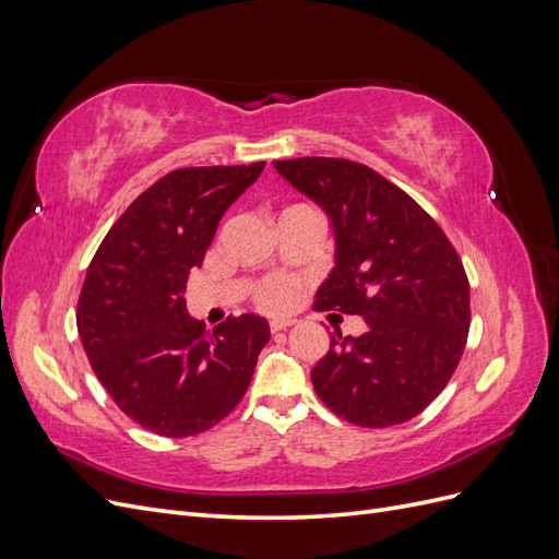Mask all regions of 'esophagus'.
Returning a JSON list of instances; mask_svg holds the SVG:
<instances>
[{"instance_id": "esophagus-1", "label": "esophagus", "mask_w": 559, "mask_h": 559, "mask_svg": "<svg viewBox=\"0 0 559 559\" xmlns=\"http://www.w3.org/2000/svg\"><path fill=\"white\" fill-rule=\"evenodd\" d=\"M294 324H296L294 319H273V321H270V331H273V333H280V331L292 329Z\"/></svg>"}]
</instances>
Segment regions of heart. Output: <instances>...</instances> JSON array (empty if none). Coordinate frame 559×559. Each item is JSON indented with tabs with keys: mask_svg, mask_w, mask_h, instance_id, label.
I'll return each mask as SVG.
<instances>
[{
	"mask_svg": "<svg viewBox=\"0 0 559 559\" xmlns=\"http://www.w3.org/2000/svg\"><path fill=\"white\" fill-rule=\"evenodd\" d=\"M294 298H296V286L292 280H284V277H270L261 282V286L257 289L259 306L270 312H282L286 308H292Z\"/></svg>",
	"mask_w": 559,
	"mask_h": 559,
	"instance_id": "obj_1",
	"label": "heart"
}]
</instances>
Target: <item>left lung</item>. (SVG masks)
I'll return each mask as SVG.
<instances>
[{"instance_id":"1","label":"left lung","mask_w":559,"mask_h":559,"mask_svg":"<svg viewBox=\"0 0 559 559\" xmlns=\"http://www.w3.org/2000/svg\"><path fill=\"white\" fill-rule=\"evenodd\" d=\"M324 210L333 267L317 310L359 314L361 335L335 331L312 368L317 396L359 427H392L441 394L466 345L468 280L433 218L399 186L345 158L275 160Z\"/></svg>"}]
</instances>
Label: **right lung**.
I'll list each match as a JSON object with an SVG mask.
<instances>
[{"mask_svg":"<svg viewBox=\"0 0 559 559\" xmlns=\"http://www.w3.org/2000/svg\"><path fill=\"white\" fill-rule=\"evenodd\" d=\"M265 163L181 167L111 226L79 296L76 329L97 380L132 421L167 438L212 429L245 396L270 326L186 314V280L202 265L226 210Z\"/></svg>","mask_w":559,"mask_h":559,"instance_id":"add662e5","label":"right lung"}]
</instances>
